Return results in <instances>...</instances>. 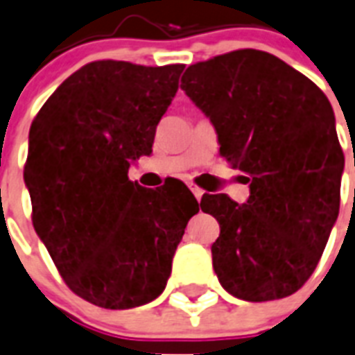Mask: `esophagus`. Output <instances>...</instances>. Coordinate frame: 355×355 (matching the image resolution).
<instances>
[{"mask_svg": "<svg viewBox=\"0 0 355 355\" xmlns=\"http://www.w3.org/2000/svg\"><path fill=\"white\" fill-rule=\"evenodd\" d=\"M189 189H191V193L195 195V198H197V200H200V198H202L204 189H200V187L195 186V184H189Z\"/></svg>", "mask_w": 355, "mask_h": 355, "instance_id": "obj_1", "label": "esophagus"}]
</instances>
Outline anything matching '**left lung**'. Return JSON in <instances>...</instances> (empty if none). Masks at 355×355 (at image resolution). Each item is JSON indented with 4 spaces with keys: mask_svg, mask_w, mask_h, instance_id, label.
<instances>
[{
    "mask_svg": "<svg viewBox=\"0 0 355 355\" xmlns=\"http://www.w3.org/2000/svg\"><path fill=\"white\" fill-rule=\"evenodd\" d=\"M186 94L209 116L220 157L248 175L250 198L200 207L220 224L213 270L226 292L262 302L310 279L339 215L341 157L332 105L273 54L241 49L189 65Z\"/></svg>",
    "mask_w": 355,
    "mask_h": 355,
    "instance_id": "8db88e82",
    "label": "left lung"
}]
</instances>
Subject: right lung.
Returning <instances> with one entry per match:
<instances>
[{
	"mask_svg": "<svg viewBox=\"0 0 355 355\" xmlns=\"http://www.w3.org/2000/svg\"><path fill=\"white\" fill-rule=\"evenodd\" d=\"M184 65L100 60L54 91L28 131L25 184L33 224L65 284L85 301L128 310L157 299L197 198L182 182L129 180L149 155Z\"/></svg>",
	"mask_w": 355,
	"mask_h": 355,
	"instance_id": "obj_1",
	"label": "right lung"
}]
</instances>
